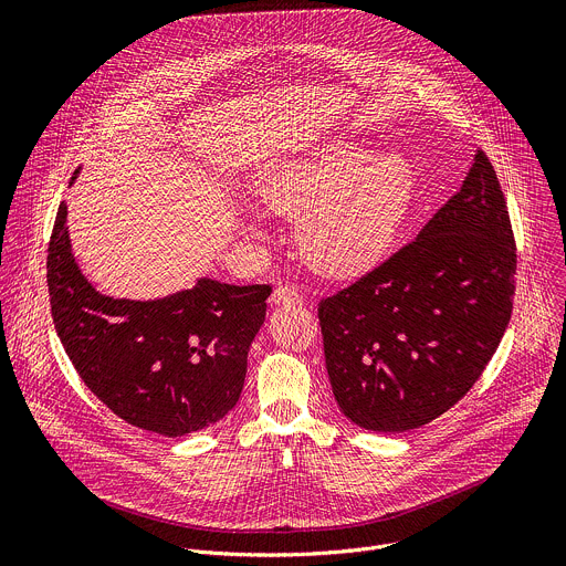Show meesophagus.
<instances>
[{
  "label": "esophagus",
  "mask_w": 566,
  "mask_h": 566,
  "mask_svg": "<svg viewBox=\"0 0 566 566\" xmlns=\"http://www.w3.org/2000/svg\"><path fill=\"white\" fill-rule=\"evenodd\" d=\"M271 302L273 304H304V295L295 289V286H277L271 295Z\"/></svg>",
  "instance_id": "esophagus-1"
}]
</instances>
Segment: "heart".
Returning <instances> with one entry per match:
<instances>
[{"label": "heart", "mask_w": 566, "mask_h": 566, "mask_svg": "<svg viewBox=\"0 0 566 566\" xmlns=\"http://www.w3.org/2000/svg\"><path fill=\"white\" fill-rule=\"evenodd\" d=\"M262 201L297 219L306 262L332 277L371 271L391 251L415 197V172L398 154H378L336 140L306 156L282 160L258 184ZM260 237L255 221H244Z\"/></svg>", "instance_id": "1"}]
</instances>
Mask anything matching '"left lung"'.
Returning a JSON list of instances; mask_svg holds the SVG:
<instances>
[{
    "instance_id": "left-lung-1",
    "label": "left lung",
    "mask_w": 566,
    "mask_h": 566,
    "mask_svg": "<svg viewBox=\"0 0 566 566\" xmlns=\"http://www.w3.org/2000/svg\"><path fill=\"white\" fill-rule=\"evenodd\" d=\"M515 266L506 199L476 149L461 190L412 244L319 302L343 415L371 432H408L448 412L509 327Z\"/></svg>"
}]
</instances>
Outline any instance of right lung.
Segmentation results:
<instances>
[{
  "label": "right lung",
  "instance_id": "1",
  "mask_svg": "<svg viewBox=\"0 0 566 566\" xmlns=\"http://www.w3.org/2000/svg\"><path fill=\"white\" fill-rule=\"evenodd\" d=\"M46 282L69 360L123 421L186 437L237 406L271 286L199 277L192 289L154 300L105 295L73 258L66 203L49 241Z\"/></svg>",
  "mask_w": 566,
  "mask_h": 566
}]
</instances>
